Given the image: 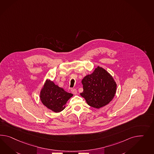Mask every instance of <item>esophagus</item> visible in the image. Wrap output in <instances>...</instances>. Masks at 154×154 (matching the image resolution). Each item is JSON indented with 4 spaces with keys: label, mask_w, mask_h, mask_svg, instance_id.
<instances>
[{
    "label": "esophagus",
    "mask_w": 154,
    "mask_h": 154,
    "mask_svg": "<svg viewBox=\"0 0 154 154\" xmlns=\"http://www.w3.org/2000/svg\"><path fill=\"white\" fill-rule=\"evenodd\" d=\"M71 91L72 92V94H74V95L77 94V90H76L75 88H72V89L71 90Z\"/></svg>",
    "instance_id": "34e87169"
}]
</instances>
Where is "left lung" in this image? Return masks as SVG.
<instances>
[{"label": "left lung", "mask_w": 154, "mask_h": 154, "mask_svg": "<svg viewBox=\"0 0 154 154\" xmlns=\"http://www.w3.org/2000/svg\"><path fill=\"white\" fill-rule=\"evenodd\" d=\"M83 91L80 94L88 105L99 109L109 104L116 94V84L112 76L97 66L91 75L82 80Z\"/></svg>", "instance_id": "left-lung-1"}]
</instances>
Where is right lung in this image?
<instances>
[{
	"instance_id": "1",
	"label": "right lung",
	"mask_w": 154,
	"mask_h": 154,
	"mask_svg": "<svg viewBox=\"0 0 154 154\" xmlns=\"http://www.w3.org/2000/svg\"><path fill=\"white\" fill-rule=\"evenodd\" d=\"M73 94L64 91L53 82L46 80L40 92L42 103L54 112H58L65 108V104Z\"/></svg>"
}]
</instances>
